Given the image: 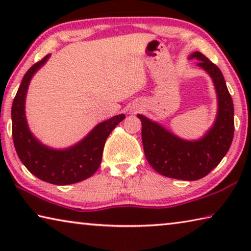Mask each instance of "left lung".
<instances>
[{"mask_svg": "<svg viewBox=\"0 0 251 251\" xmlns=\"http://www.w3.org/2000/svg\"><path fill=\"white\" fill-rule=\"evenodd\" d=\"M190 59L205 70L214 82L218 99L217 117L211 128L198 141H185L143 115L142 141L151 166L161 175L181 180H197L208 175L227 154L233 138V104L224 75L217 65L201 52Z\"/></svg>", "mask_w": 251, "mask_h": 251, "instance_id": "obj_1", "label": "left lung"}]
</instances>
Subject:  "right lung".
<instances>
[{
  "label": "right lung",
  "mask_w": 251,
  "mask_h": 251,
  "mask_svg": "<svg viewBox=\"0 0 251 251\" xmlns=\"http://www.w3.org/2000/svg\"><path fill=\"white\" fill-rule=\"evenodd\" d=\"M50 54L25 73L12 105V136L16 152L24 166L41 180L70 185L91 177L99 169L105 142L125 115L114 116L96 125L86 137L66 150H53L34 137L25 117V97L33 75L43 66Z\"/></svg>",
  "instance_id": "obj_1"
}]
</instances>
